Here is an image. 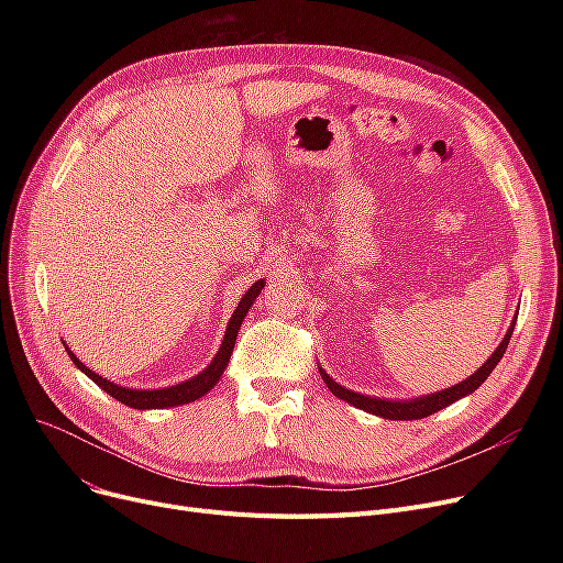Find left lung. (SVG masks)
Here are the masks:
<instances>
[{"label":"left lung","instance_id":"1","mask_svg":"<svg viewBox=\"0 0 563 563\" xmlns=\"http://www.w3.org/2000/svg\"><path fill=\"white\" fill-rule=\"evenodd\" d=\"M514 327H516V317H514V321H511V327H509L507 335L501 338L499 346L490 353V358H488L475 374L467 376V378L461 380V383H456V386H452V388L438 390V393H431V395H422V397H410V399L369 397V395L353 393V390L340 386V383L333 380L323 367H319V374H321L323 383H327V386H329V390H331L338 399H342V401H346V404H351V406H356V408H361V410H365V412H372V416L386 418V420H422V418H427V416H433V412H438V410H442V408L452 406L454 401H459V399L472 395V393H475V390L482 386V383H484V380L490 376V372L495 369V365L501 361V356H505V351H507V346H509V340H511V335H514Z\"/></svg>","mask_w":563,"mask_h":563}]
</instances>
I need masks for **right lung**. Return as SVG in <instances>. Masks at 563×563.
<instances>
[{"label": "right lung", "mask_w": 563, "mask_h": 563, "mask_svg": "<svg viewBox=\"0 0 563 563\" xmlns=\"http://www.w3.org/2000/svg\"><path fill=\"white\" fill-rule=\"evenodd\" d=\"M262 289H264V278L255 280V283L249 287V291L242 297V301L236 303V308H234V312H232V317H230V321H228V327H225V335H223V340H221V346H219V351L214 353L212 363L207 365L202 372H198L196 376H191V378H187V380H180V383H175V386H166V388H145V390H141V388H123V386H118V383H113V380L100 376V374L93 372L91 367H86V365L75 356V353L70 351V346H68L66 342H64V346H66L68 356H70V361L75 363L77 369H81L88 378H91L93 383H98V388H102L107 395H111L113 399H118V401L130 406V408H136V410H153V408H173V406L191 404V401H196V399H200V397H205L207 393H210V390L217 386V383H219V378L223 376V372H225V367H228V363H230V356H232V349H234L236 335H240L242 321H244L246 312L251 310V306L255 303L257 294H260Z\"/></svg>", "instance_id": "add662e5"}]
</instances>
